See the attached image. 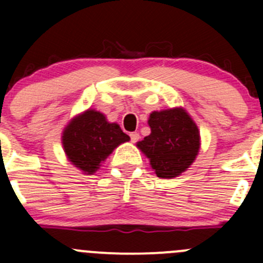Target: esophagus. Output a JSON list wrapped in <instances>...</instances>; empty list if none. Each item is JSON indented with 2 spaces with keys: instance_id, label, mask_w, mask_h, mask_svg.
<instances>
[{
  "instance_id": "34e87169",
  "label": "esophagus",
  "mask_w": 263,
  "mask_h": 263,
  "mask_svg": "<svg viewBox=\"0 0 263 263\" xmlns=\"http://www.w3.org/2000/svg\"><path fill=\"white\" fill-rule=\"evenodd\" d=\"M129 137H131L132 142H137L140 139V134L139 132H131V134H129Z\"/></svg>"
}]
</instances>
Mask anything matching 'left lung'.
<instances>
[{
    "instance_id": "obj_1",
    "label": "left lung",
    "mask_w": 263,
    "mask_h": 263,
    "mask_svg": "<svg viewBox=\"0 0 263 263\" xmlns=\"http://www.w3.org/2000/svg\"><path fill=\"white\" fill-rule=\"evenodd\" d=\"M151 134L137 142L140 150L150 159L159 178H174L183 173L200 148V132L185 110L153 112L148 118Z\"/></svg>"
}]
</instances>
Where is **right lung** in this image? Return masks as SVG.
<instances>
[{"label": "right lung", "mask_w": 263, "mask_h": 263, "mask_svg": "<svg viewBox=\"0 0 263 263\" xmlns=\"http://www.w3.org/2000/svg\"><path fill=\"white\" fill-rule=\"evenodd\" d=\"M128 140L118 124L109 123L104 115L90 109L73 118L62 136L66 155L85 174L97 172L100 163Z\"/></svg>", "instance_id": "obj_1"}]
</instances>
